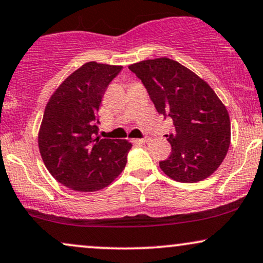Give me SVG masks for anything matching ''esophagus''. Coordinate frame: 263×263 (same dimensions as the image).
<instances>
[{
  "label": "esophagus",
  "mask_w": 263,
  "mask_h": 263,
  "mask_svg": "<svg viewBox=\"0 0 263 263\" xmlns=\"http://www.w3.org/2000/svg\"><path fill=\"white\" fill-rule=\"evenodd\" d=\"M148 140H149L148 137H143V138H137V140H134V142L135 143L142 144V143H145V142H148Z\"/></svg>",
  "instance_id": "34e87169"
}]
</instances>
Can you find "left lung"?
I'll list each match as a JSON object with an SVG mask.
<instances>
[{
    "label": "left lung",
    "instance_id": "8db88e82",
    "mask_svg": "<svg viewBox=\"0 0 263 263\" xmlns=\"http://www.w3.org/2000/svg\"><path fill=\"white\" fill-rule=\"evenodd\" d=\"M140 78L157 111L173 119L165 135L172 154L160 169L179 182H197L212 175L227 156L230 119L214 90L197 74L172 59L145 60L128 66Z\"/></svg>",
    "mask_w": 263,
    "mask_h": 263
}]
</instances>
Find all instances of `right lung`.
I'll list each match as a JSON object with an SVG mask.
<instances>
[{
	"label": "right lung",
	"mask_w": 263,
	"mask_h": 263,
	"mask_svg": "<svg viewBox=\"0 0 263 263\" xmlns=\"http://www.w3.org/2000/svg\"><path fill=\"white\" fill-rule=\"evenodd\" d=\"M122 66L87 62L50 98L39 131V149L49 173L74 191L106 187L121 174L132 144L98 137L99 106Z\"/></svg>",
	"instance_id": "1"
}]
</instances>
